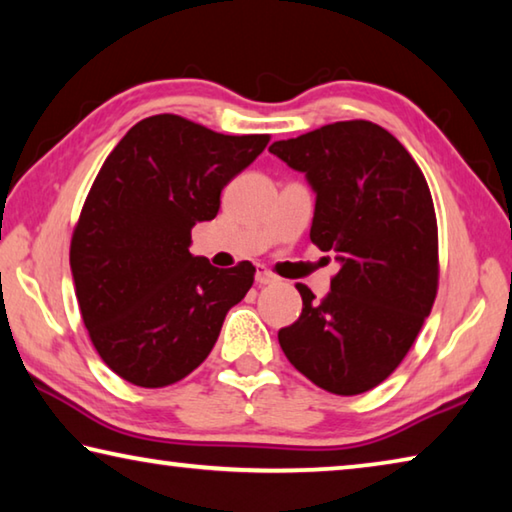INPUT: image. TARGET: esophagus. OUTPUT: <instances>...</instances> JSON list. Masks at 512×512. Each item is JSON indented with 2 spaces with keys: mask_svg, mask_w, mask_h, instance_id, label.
<instances>
[{
  "mask_svg": "<svg viewBox=\"0 0 512 512\" xmlns=\"http://www.w3.org/2000/svg\"><path fill=\"white\" fill-rule=\"evenodd\" d=\"M255 280H257V284H273V282H277V275L268 271L266 266H257Z\"/></svg>",
  "mask_w": 512,
  "mask_h": 512,
  "instance_id": "esophagus-1",
  "label": "esophagus"
}]
</instances>
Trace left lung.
Here are the masks:
<instances>
[{
    "mask_svg": "<svg viewBox=\"0 0 512 512\" xmlns=\"http://www.w3.org/2000/svg\"><path fill=\"white\" fill-rule=\"evenodd\" d=\"M268 151L307 173L316 192L309 239L341 262L323 300L296 284L302 314L277 341L323 391L366 393L400 366L436 300L438 221L427 180L366 119L334 121Z\"/></svg>",
    "mask_w": 512,
    "mask_h": 512,
    "instance_id": "left-lung-1",
    "label": "left lung"
}]
</instances>
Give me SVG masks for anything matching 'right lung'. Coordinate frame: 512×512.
<instances>
[{
  "instance_id": "right-lung-1",
  "label": "right lung",
  "mask_w": 512,
  "mask_h": 512,
  "mask_svg": "<svg viewBox=\"0 0 512 512\" xmlns=\"http://www.w3.org/2000/svg\"><path fill=\"white\" fill-rule=\"evenodd\" d=\"M271 142L223 135L180 115L146 117L99 169L69 244L74 291L103 363L142 388L176 384L219 339L255 266L216 268L189 253L221 189Z\"/></svg>"
}]
</instances>
